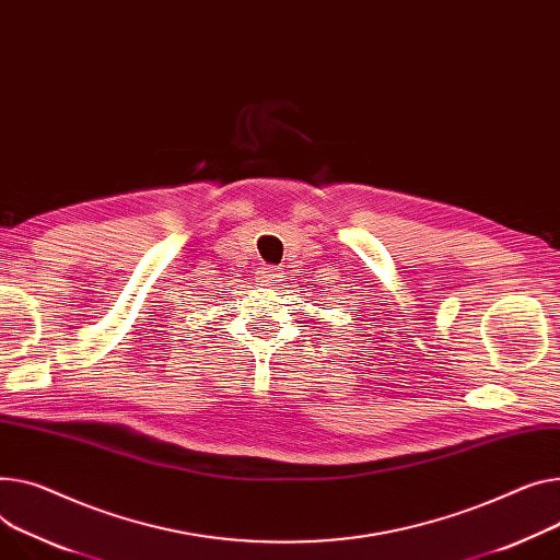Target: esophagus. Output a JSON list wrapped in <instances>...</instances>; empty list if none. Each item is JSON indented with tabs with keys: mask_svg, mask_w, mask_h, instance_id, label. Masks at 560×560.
Instances as JSON below:
<instances>
[{
	"mask_svg": "<svg viewBox=\"0 0 560 560\" xmlns=\"http://www.w3.org/2000/svg\"><path fill=\"white\" fill-rule=\"evenodd\" d=\"M258 281L264 285H277L281 281V270L279 268H264L258 272Z\"/></svg>",
	"mask_w": 560,
	"mask_h": 560,
	"instance_id": "34e87169",
	"label": "esophagus"
}]
</instances>
